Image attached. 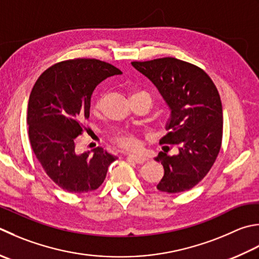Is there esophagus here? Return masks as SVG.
<instances>
[{"label":"esophagus","mask_w":259,"mask_h":259,"mask_svg":"<svg viewBox=\"0 0 259 259\" xmlns=\"http://www.w3.org/2000/svg\"><path fill=\"white\" fill-rule=\"evenodd\" d=\"M128 159L135 161L137 164H143L147 160V157L143 156V155H137V154H130L128 155Z\"/></svg>","instance_id":"1"}]
</instances>
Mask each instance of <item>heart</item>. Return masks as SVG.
Returning a JSON list of instances; mask_svg holds the SVG:
<instances>
[{"label":"heart","instance_id":"b5f03b06","mask_svg":"<svg viewBox=\"0 0 259 259\" xmlns=\"http://www.w3.org/2000/svg\"><path fill=\"white\" fill-rule=\"evenodd\" d=\"M138 93H146L144 91H140V92H136L135 94ZM99 105V103H96V106ZM114 140L118 143L121 147L123 148H128V149H133L137 147V138L134 134L131 133H126V131H123V133H119L114 136Z\"/></svg>","mask_w":259,"mask_h":259}]
</instances>
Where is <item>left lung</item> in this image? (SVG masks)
<instances>
[{
    "instance_id": "obj_1",
    "label": "left lung",
    "mask_w": 259,
    "mask_h": 259,
    "mask_svg": "<svg viewBox=\"0 0 259 259\" xmlns=\"http://www.w3.org/2000/svg\"><path fill=\"white\" fill-rule=\"evenodd\" d=\"M131 65L151 80L169 109L168 133L160 143L179 147L177 155L160 151L155 158L164 167L157 189L166 193L189 191L209 173L220 151L224 115L215 85L204 70L176 58Z\"/></svg>"
}]
</instances>
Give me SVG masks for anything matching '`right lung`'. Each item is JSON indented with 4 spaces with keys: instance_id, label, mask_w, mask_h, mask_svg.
<instances>
[{
    "instance_id": "right-lung-1",
    "label": "right lung",
    "mask_w": 259,
    "mask_h": 259,
    "mask_svg": "<svg viewBox=\"0 0 259 259\" xmlns=\"http://www.w3.org/2000/svg\"><path fill=\"white\" fill-rule=\"evenodd\" d=\"M121 74L98 59L67 60L40 75L30 94L27 123L33 153L50 179L70 193L99 189L116 159L101 147L77 154L75 138L90 116L94 89Z\"/></svg>"
}]
</instances>
